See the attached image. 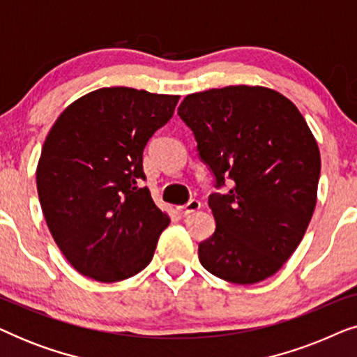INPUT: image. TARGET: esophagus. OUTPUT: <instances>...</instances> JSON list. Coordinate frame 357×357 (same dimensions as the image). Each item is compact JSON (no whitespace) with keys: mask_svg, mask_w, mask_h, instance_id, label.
Wrapping results in <instances>:
<instances>
[{"mask_svg":"<svg viewBox=\"0 0 357 357\" xmlns=\"http://www.w3.org/2000/svg\"><path fill=\"white\" fill-rule=\"evenodd\" d=\"M202 208V203L198 202V199H190L187 204H183V206H178V213L183 214V216H187V214H192L195 211H198V209Z\"/></svg>","mask_w":357,"mask_h":357,"instance_id":"esophagus-1","label":"esophagus"}]
</instances>
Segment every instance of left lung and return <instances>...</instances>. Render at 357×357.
Listing matches in <instances>:
<instances>
[{
    "mask_svg": "<svg viewBox=\"0 0 357 357\" xmlns=\"http://www.w3.org/2000/svg\"><path fill=\"white\" fill-rule=\"evenodd\" d=\"M178 115L216 187L234 183L209 195L216 231L198 245L199 263L236 284L273 276L301 243L317 203L320 151L304 116L261 86L190 94Z\"/></svg>",
    "mask_w": 357,
    "mask_h": 357,
    "instance_id": "obj_1",
    "label": "left lung"
}]
</instances>
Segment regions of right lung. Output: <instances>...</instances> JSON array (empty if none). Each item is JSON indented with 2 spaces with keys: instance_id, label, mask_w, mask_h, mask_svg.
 <instances>
[{
  "instance_id": "right-lung-1",
  "label": "right lung",
  "mask_w": 357,
  "mask_h": 357,
  "mask_svg": "<svg viewBox=\"0 0 357 357\" xmlns=\"http://www.w3.org/2000/svg\"><path fill=\"white\" fill-rule=\"evenodd\" d=\"M178 96L102 87L68 105L37 165L40 206L71 266L96 281L135 276L170 219L141 187L143 151L172 119Z\"/></svg>"
}]
</instances>
